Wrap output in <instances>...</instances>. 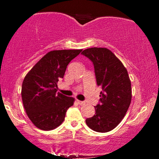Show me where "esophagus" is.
<instances>
[{
    "mask_svg": "<svg viewBox=\"0 0 159 159\" xmlns=\"http://www.w3.org/2000/svg\"><path fill=\"white\" fill-rule=\"evenodd\" d=\"M78 103L80 105H85V102H82V101H80V100H77Z\"/></svg>",
    "mask_w": 159,
    "mask_h": 159,
    "instance_id": "obj_1",
    "label": "esophagus"
}]
</instances>
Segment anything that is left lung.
Masks as SVG:
<instances>
[{
    "label": "left lung",
    "instance_id": "left-lung-1",
    "mask_svg": "<svg viewBox=\"0 0 159 159\" xmlns=\"http://www.w3.org/2000/svg\"><path fill=\"white\" fill-rule=\"evenodd\" d=\"M94 65L98 86H101L100 104L86 123L92 130L107 132L118 125L126 114L131 100L132 87L127 69L111 51L106 48H90L81 53Z\"/></svg>",
    "mask_w": 159,
    "mask_h": 159
}]
</instances>
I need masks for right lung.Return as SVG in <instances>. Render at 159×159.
<instances>
[{
	"mask_svg": "<svg viewBox=\"0 0 159 159\" xmlns=\"http://www.w3.org/2000/svg\"><path fill=\"white\" fill-rule=\"evenodd\" d=\"M54 50L47 53L26 75L21 86V98L27 116L38 129L50 131L63 123L75 98L57 91V82L63 78L67 66L81 52Z\"/></svg>",
	"mask_w": 159,
	"mask_h": 159,
	"instance_id": "1",
	"label": "right lung"
}]
</instances>
